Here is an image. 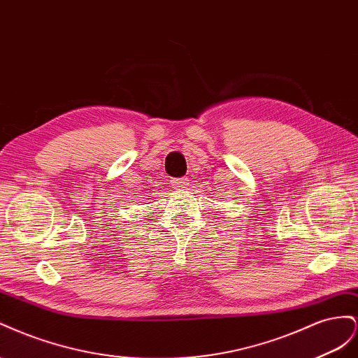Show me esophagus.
I'll use <instances>...</instances> for the list:
<instances>
[{"instance_id": "esophagus-1", "label": "esophagus", "mask_w": 358, "mask_h": 358, "mask_svg": "<svg viewBox=\"0 0 358 358\" xmlns=\"http://www.w3.org/2000/svg\"><path fill=\"white\" fill-rule=\"evenodd\" d=\"M171 185L173 189L185 190L189 186V180L187 178H173V180H171Z\"/></svg>"}]
</instances>
